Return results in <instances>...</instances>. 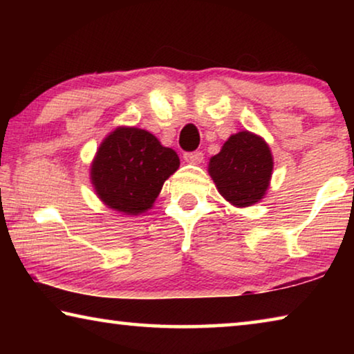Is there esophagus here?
Here are the masks:
<instances>
[{"mask_svg":"<svg viewBox=\"0 0 354 354\" xmlns=\"http://www.w3.org/2000/svg\"><path fill=\"white\" fill-rule=\"evenodd\" d=\"M184 159L187 160L189 164H201L203 159H205V154L201 151H190V153H184Z\"/></svg>","mask_w":354,"mask_h":354,"instance_id":"obj_1","label":"esophagus"}]
</instances>
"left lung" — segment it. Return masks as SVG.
Returning <instances> with one entry per match:
<instances>
[{"mask_svg":"<svg viewBox=\"0 0 354 354\" xmlns=\"http://www.w3.org/2000/svg\"><path fill=\"white\" fill-rule=\"evenodd\" d=\"M272 170L270 148L248 131L231 136L209 162V175L221 196L237 207L251 206L262 198Z\"/></svg>","mask_w":354,"mask_h":354,"instance_id":"obj_1","label":"left lung"}]
</instances>
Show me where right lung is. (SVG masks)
<instances>
[{"label": "right lung", "mask_w": 354, "mask_h": 354, "mask_svg": "<svg viewBox=\"0 0 354 354\" xmlns=\"http://www.w3.org/2000/svg\"><path fill=\"white\" fill-rule=\"evenodd\" d=\"M178 167V154L148 131L118 128L101 143L91 173L104 205L137 215L153 206L165 179Z\"/></svg>", "instance_id": "1"}]
</instances>
